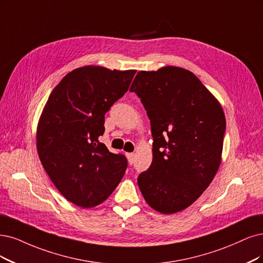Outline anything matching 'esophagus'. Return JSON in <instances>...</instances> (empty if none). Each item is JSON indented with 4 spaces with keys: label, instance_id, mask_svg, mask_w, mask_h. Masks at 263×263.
Segmentation results:
<instances>
[{
    "label": "esophagus",
    "instance_id": "esophagus-1",
    "mask_svg": "<svg viewBox=\"0 0 263 263\" xmlns=\"http://www.w3.org/2000/svg\"><path fill=\"white\" fill-rule=\"evenodd\" d=\"M126 157H128L129 162L132 164L134 162V154L133 153H128L126 154Z\"/></svg>",
    "mask_w": 263,
    "mask_h": 263
}]
</instances>
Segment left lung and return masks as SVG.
Wrapping results in <instances>:
<instances>
[{
  "label": "left lung",
  "instance_id": "8db88e82",
  "mask_svg": "<svg viewBox=\"0 0 263 263\" xmlns=\"http://www.w3.org/2000/svg\"><path fill=\"white\" fill-rule=\"evenodd\" d=\"M130 92L151 120L153 161L138 178L148 205L164 215L187 208L215 178L221 162L226 117L193 72L167 66L139 71Z\"/></svg>",
  "mask_w": 263,
  "mask_h": 263
}]
</instances>
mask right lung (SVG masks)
I'll use <instances>...</instances> for the list:
<instances>
[{
  "mask_svg": "<svg viewBox=\"0 0 263 263\" xmlns=\"http://www.w3.org/2000/svg\"><path fill=\"white\" fill-rule=\"evenodd\" d=\"M135 70L85 66L66 74L52 91L36 131L40 160L62 195L91 208L108 198L128 167L99 138L105 114L128 91Z\"/></svg>",
  "mask_w": 263,
  "mask_h": 263,
  "instance_id": "obj_1",
  "label": "right lung"
}]
</instances>
